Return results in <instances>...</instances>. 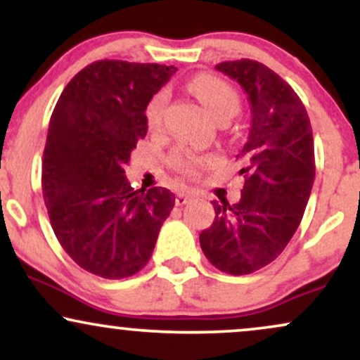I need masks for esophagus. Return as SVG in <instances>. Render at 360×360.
<instances>
[{
	"label": "esophagus",
	"mask_w": 360,
	"mask_h": 360,
	"mask_svg": "<svg viewBox=\"0 0 360 360\" xmlns=\"http://www.w3.org/2000/svg\"><path fill=\"white\" fill-rule=\"evenodd\" d=\"M193 200V196L189 193H186V191H183V193H179L176 196V205L177 206H183V205H186V203H189V201Z\"/></svg>",
	"instance_id": "obj_1"
}]
</instances>
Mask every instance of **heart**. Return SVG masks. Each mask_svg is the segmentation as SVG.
<instances>
[{"instance_id": "heart-1", "label": "heart", "mask_w": 360, "mask_h": 360, "mask_svg": "<svg viewBox=\"0 0 360 360\" xmlns=\"http://www.w3.org/2000/svg\"><path fill=\"white\" fill-rule=\"evenodd\" d=\"M189 88L200 101L203 103L205 108L210 111V115L214 120L221 118H232L238 111L240 100L238 94L235 93L232 86L226 84L220 77L212 76V74H201V76L194 77L189 84ZM164 106H166V94L159 93L152 98L150 103L147 105L146 118L150 128H155L162 122ZM172 167L179 171L184 176H196L201 169L212 164L210 157H198V155H181L177 154L171 159Z\"/></svg>"}]
</instances>
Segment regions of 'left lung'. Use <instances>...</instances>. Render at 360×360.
Here are the masks:
<instances>
[{
    "mask_svg": "<svg viewBox=\"0 0 360 360\" xmlns=\"http://www.w3.org/2000/svg\"><path fill=\"white\" fill-rule=\"evenodd\" d=\"M250 103L249 139L242 148V196L213 201V225L200 235L217 269L252 274L272 262L300 226L315 181V148L307 108L283 77L257 60L218 64Z\"/></svg>",
    "mask_w": 360,
    "mask_h": 360,
    "instance_id": "8db88e82",
    "label": "left lung"
}]
</instances>
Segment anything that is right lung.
<instances>
[{"mask_svg": "<svg viewBox=\"0 0 360 360\" xmlns=\"http://www.w3.org/2000/svg\"><path fill=\"white\" fill-rule=\"evenodd\" d=\"M174 65L96 60L69 81L49 123L42 191L62 249L105 279L146 267L174 208L166 188L135 191L125 166L147 135L146 110Z\"/></svg>", "mask_w": 360, "mask_h": 360, "instance_id": "add662e5", "label": "right lung"}]
</instances>
